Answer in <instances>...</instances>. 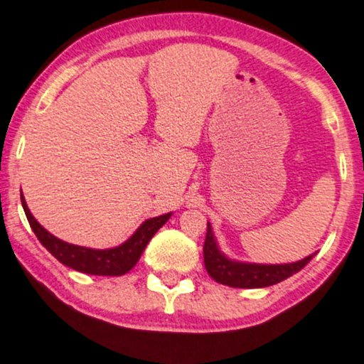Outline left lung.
I'll return each instance as SVG.
<instances>
[{
	"instance_id": "8db88e82",
	"label": "left lung",
	"mask_w": 364,
	"mask_h": 364,
	"mask_svg": "<svg viewBox=\"0 0 364 364\" xmlns=\"http://www.w3.org/2000/svg\"><path fill=\"white\" fill-rule=\"evenodd\" d=\"M311 257L314 254L298 262L277 264V266L235 262V260L226 259L218 249L215 235L208 223L206 240H204V266H206L208 274L220 284L232 286V288H266V286L288 279L294 272L305 267Z\"/></svg>"
}]
</instances>
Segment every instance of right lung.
<instances>
[{
    "label": "right lung",
    "mask_w": 364,
    "mask_h": 364,
    "mask_svg": "<svg viewBox=\"0 0 364 364\" xmlns=\"http://www.w3.org/2000/svg\"><path fill=\"white\" fill-rule=\"evenodd\" d=\"M21 198V206H23L25 215L30 223V228L33 230L38 242L46 247L50 254L54 255L59 262L64 266L75 269V271L85 272V274H95V276H122L127 271H131L136 266L143 250L146 249L148 242L151 240V237L158 230L168 221L170 213L161 215L158 218H151L146 220L143 225L136 230V233L132 235L127 242H124L122 245L115 247V249H107V250H95V249H87V247H78L66 243L59 238H55L54 235H50L46 228H42L37 223L36 218L32 216V213L28 211L27 203H25L23 196Z\"/></svg>",
    "instance_id": "1"
}]
</instances>
